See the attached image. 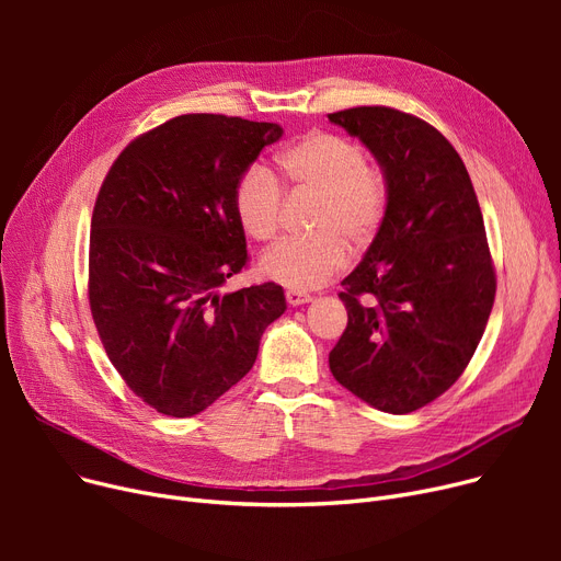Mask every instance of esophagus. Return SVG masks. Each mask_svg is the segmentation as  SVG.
<instances>
[{"label": "esophagus", "mask_w": 561, "mask_h": 561, "mask_svg": "<svg viewBox=\"0 0 561 561\" xmlns=\"http://www.w3.org/2000/svg\"><path fill=\"white\" fill-rule=\"evenodd\" d=\"M286 302H288L290 307H300V305L311 302V296H307V293H298V290H288V293H286Z\"/></svg>", "instance_id": "1"}]
</instances>
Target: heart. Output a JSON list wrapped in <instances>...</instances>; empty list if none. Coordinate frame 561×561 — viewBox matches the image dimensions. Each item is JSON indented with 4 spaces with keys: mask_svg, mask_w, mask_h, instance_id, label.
<instances>
[{
    "mask_svg": "<svg viewBox=\"0 0 561 561\" xmlns=\"http://www.w3.org/2000/svg\"><path fill=\"white\" fill-rule=\"evenodd\" d=\"M279 180L293 193L316 195L309 236L284 239L263 252L259 273L288 290L325 286L352 254H364L389 211V184L368 163L362 145L332 131H309L275 157ZM233 211L254 241H271L279 229L282 191L263 168H250L233 188Z\"/></svg>",
    "mask_w": 561,
    "mask_h": 561,
    "instance_id": "heart-1",
    "label": "heart"
}]
</instances>
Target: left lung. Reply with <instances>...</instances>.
Here are the masks:
<instances>
[{"label": "left lung", "mask_w": 561, "mask_h": 561, "mask_svg": "<svg viewBox=\"0 0 561 561\" xmlns=\"http://www.w3.org/2000/svg\"><path fill=\"white\" fill-rule=\"evenodd\" d=\"M330 123L368 147L389 184L377 241L341 282L347 328L330 370L370 407L409 414L459 379L493 307L478 195L455 147L416 115L357 106Z\"/></svg>", "instance_id": "obj_1"}]
</instances>
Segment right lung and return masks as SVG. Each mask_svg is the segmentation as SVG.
<instances>
[{
    "instance_id": "add662e5",
    "label": "right lung",
    "mask_w": 561,
    "mask_h": 561,
    "mask_svg": "<svg viewBox=\"0 0 561 561\" xmlns=\"http://www.w3.org/2000/svg\"><path fill=\"white\" fill-rule=\"evenodd\" d=\"M275 123L188 113L131 140L100 188L88 254V300L127 387L159 414L188 419L256 362L286 311L268 282L220 296L248 263L233 188Z\"/></svg>"
}]
</instances>
